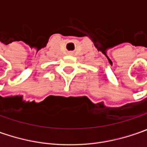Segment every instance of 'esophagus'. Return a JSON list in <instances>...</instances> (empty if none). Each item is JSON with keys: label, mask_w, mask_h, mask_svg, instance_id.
I'll use <instances>...</instances> for the list:
<instances>
[{"label": "esophagus", "mask_w": 147, "mask_h": 147, "mask_svg": "<svg viewBox=\"0 0 147 147\" xmlns=\"http://www.w3.org/2000/svg\"><path fill=\"white\" fill-rule=\"evenodd\" d=\"M69 54H73V52H69Z\"/></svg>", "instance_id": "obj_1"}]
</instances>
